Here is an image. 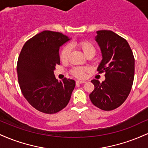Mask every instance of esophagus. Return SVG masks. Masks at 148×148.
<instances>
[{"label":"esophagus","mask_w":148,"mask_h":148,"mask_svg":"<svg viewBox=\"0 0 148 148\" xmlns=\"http://www.w3.org/2000/svg\"><path fill=\"white\" fill-rule=\"evenodd\" d=\"M84 83H86V81H81V80H78V81H76V84H84Z\"/></svg>","instance_id":"1"}]
</instances>
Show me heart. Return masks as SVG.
Returning <instances> with one entry per match:
<instances>
[{"label": "heart", "instance_id": "1", "mask_svg": "<svg viewBox=\"0 0 148 148\" xmlns=\"http://www.w3.org/2000/svg\"><path fill=\"white\" fill-rule=\"evenodd\" d=\"M75 45L82 51L86 56L90 55L94 56L95 54L96 48L91 42L87 41V40H83V41L76 42ZM72 46V45L66 46L62 49L60 54V58L62 62H67L68 60ZM87 70L88 69L84 67H74L71 71V73H72V75L76 76V77L84 78L85 76V73Z\"/></svg>", "mask_w": 148, "mask_h": 148}]
</instances>
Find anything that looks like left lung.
<instances>
[{"label":"left lung","mask_w":148,"mask_h":148,"mask_svg":"<svg viewBox=\"0 0 148 148\" xmlns=\"http://www.w3.org/2000/svg\"><path fill=\"white\" fill-rule=\"evenodd\" d=\"M95 41L99 45L102 60L99 73H105L100 83L93 79L95 89L90 99L103 111H111L122 105L130 95L134 77V57L128 42L111 30L97 31Z\"/></svg>","instance_id":"obj_1"}]
</instances>
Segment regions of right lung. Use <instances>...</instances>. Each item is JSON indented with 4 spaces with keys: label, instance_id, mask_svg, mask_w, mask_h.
<instances>
[{
    "label": "right lung",
    "instance_id": "obj_1",
    "mask_svg": "<svg viewBox=\"0 0 148 148\" xmlns=\"http://www.w3.org/2000/svg\"><path fill=\"white\" fill-rule=\"evenodd\" d=\"M69 40L61 33L45 30L25 42L18 56L16 70L22 94L42 113L53 114L63 109L75 87L74 80L58 81L53 72L60 63V47Z\"/></svg>",
    "mask_w": 148,
    "mask_h": 148
}]
</instances>
